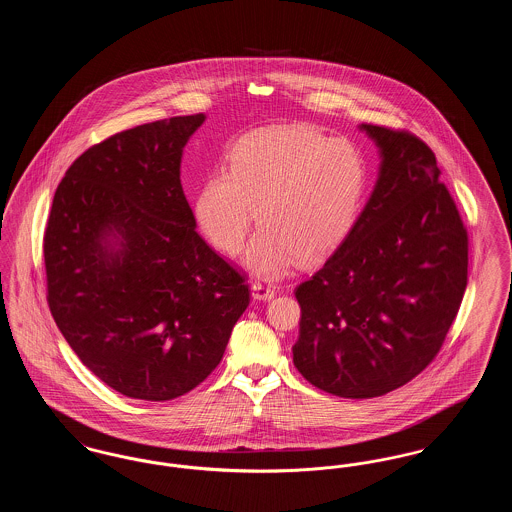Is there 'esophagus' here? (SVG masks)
I'll list each match as a JSON object with an SVG mask.
<instances>
[{
  "label": "esophagus",
  "instance_id": "34e87169",
  "mask_svg": "<svg viewBox=\"0 0 512 512\" xmlns=\"http://www.w3.org/2000/svg\"><path fill=\"white\" fill-rule=\"evenodd\" d=\"M251 292H253L255 299L267 301V299L274 297L276 290H274V286H270L267 282H253V284H251Z\"/></svg>",
  "mask_w": 512,
  "mask_h": 512
}]
</instances>
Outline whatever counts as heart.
I'll return each instance as SVG.
<instances>
[{
	"instance_id": "heart-1",
	"label": "heart",
	"mask_w": 512,
	"mask_h": 512,
	"mask_svg": "<svg viewBox=\"0 0 512 512\" xmlns=\"http://www.w3.org/2000/svg\"><path fill=\"white\" fill-rule=\"evenodd\" d=\"M366 182L359 147L307 124L270 126L232 147L226 172H213L201 186L195 215L207 238L228 255L242 249L257 217L261 228L244 263L272 278L295 259L318 261L347 238Z\"/></svg>"
}]
</instances>
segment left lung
Returning <instances> with one entry per match:
<instances>
[{"label":"left lung","instance_id":"obj_1","mask_svg":"<svg viewBox=\"0 0 512 512\" xmlns=\"http://www.w3.org/2000/svg\"><path fill=\"white\" fill-rule=\"evenodd\" d=\"M361 130L380 151L376 186L340 247L295 288L293 365L347 399L380 397L430 365L468 280V234L434 151L405 130Z\"/></svg>","mask_w":512,"mask_h":512}]
</instances>
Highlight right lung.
Masks as SVG:
<instances>
[{"mask_svg": "<svg viewBox=\"0 0 512 512\" xmlns=\"http://www.w3.org/2000/svg\"><path fill=\"white\" fill-rule=\"evenodd\" d=\"M205 115L119 132L84 151L44 236L48 303L78 359L132 399L169 401L220 363L249 305L245 276L195 232L182 151Z\"/></svg>", "mask_w": 512, "mask_h": 512, "instance_id": "obj_1", "label": "right lung"}]
</instances>
